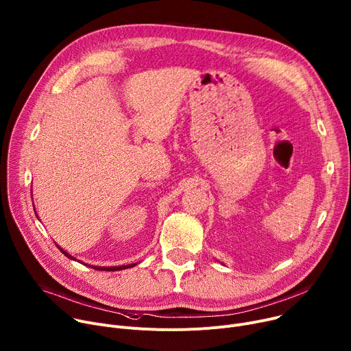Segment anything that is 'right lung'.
<instances>
[{"instance_id": "right-lung-1", "label": "right lung", "mask_w": 351, "mask_h": 351, "mask_svg": "<svg viewBox=\"0 0 351 351\" xmlns=\"http://www.w3.org/2000/svg\"><path fill=\"white\" fill-rule=\"evenodd\" d=\"M58 249L62 252V254H66V256L69 258V259H74L71 254H69L66 250H62L60 246H58ZM75 261V259H74ZM136 266V263H133V265H125V266H112V267H99V266H92L93 269H97V270H102V271H117V270H124V269H130V267H134Z\"/></svg>"}]
</instances>
